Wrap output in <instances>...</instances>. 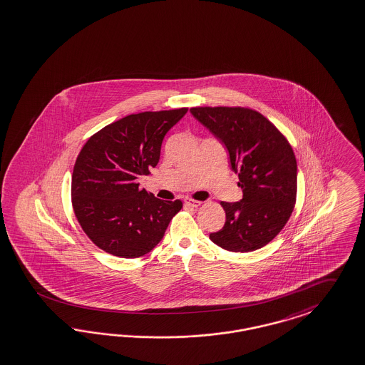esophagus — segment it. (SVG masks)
I'll use <instances>...</instances> for the list:
<instances>
[{
	"label": "esophagus",
	"mask_w": 365,
	"mask_h": 365,
	"mask_svg": "<svg viewBox=\"0 0 365 365\" xmlns=\"http://www.w3.org/2000/svg\"><path fill=\"white\" fill-rule=\"evenodd\" d=\"M184 202H185V205L193 207V208H196V207H199L202 204V202H197V200H193V199H185Z\"/></svg>",
	"instance_id": "1"
}]
</instances>
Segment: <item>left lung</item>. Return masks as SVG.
I'll return each mask as SVG.
<instances>
[{
    "mask_svg": "<svg viewBox=\"0 0 365 365\" xmlns=\"http://www.w3.org/2000/svg\"><path fill=\"white\" fill-rule=\"evenodd\" d=\"M196 120L229 151L242 189L240 202H222L223 229L210 240L229 252H253L269 243L288 222L297 202V166L285 136L253 109L190 108Z\"/></svg>",
    "mask_w": 365,
    "mask_h": 365,
    "instance_id": "obj_1",
    "label": "left lung"
}]
</instances>
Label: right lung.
I'll return each mask as SVG.
<instances>
[{"mask_svg":"<svg viewBox=\"0 0 365 365\" xmlns=\"http://www.w3.org/2000/svg\"><path fill=\"white\" fill-rule=\"evenodd\" d=\"M188 108L140 112L108 124L83 145L71 176L74 214L91 241L122 258L145 256L161 242L181 200L139 189L160 161L166 133Z\"/></svg>","mask_w":365,"mask_h":365,"instance_id":"obj_1","label":"right lung"}]
</instances>
